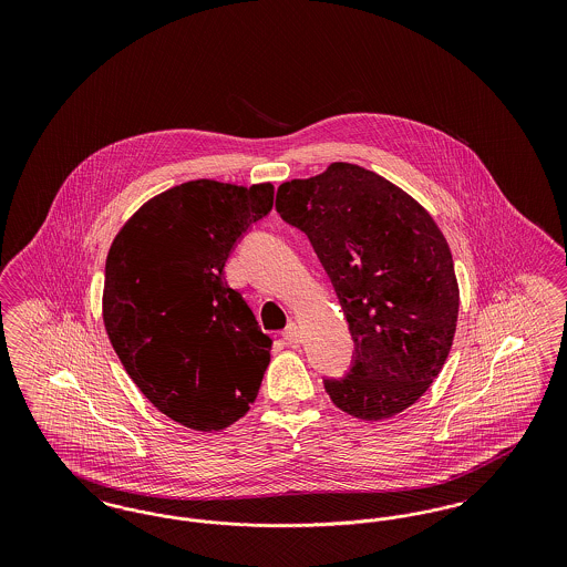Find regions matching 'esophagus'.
<instances>
[{"mask_svg":"<svg viewBox=\"0 0 567 567\" xmlns=\"http://www.w3.org/2000/svg\"><path fill=\"white\" fill-rule=\"evenodd\" d=\"M282 338H285L287 344H299L301 342V331H299V327L296 323H289L287 329L282 331Z\"/></svg>","mask_w":567,"mask_h":567,"instance_id":"34e87169","label":"esophagus"}]
</instances>
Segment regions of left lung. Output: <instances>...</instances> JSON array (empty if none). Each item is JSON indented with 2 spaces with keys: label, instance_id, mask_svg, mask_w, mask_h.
<instances>
[{
  "label": "left lung",
  "instance_id": "obj_1",
  "mask_svg": "<svg viewBox=\"0 0 567 567\" xmlns=\"http://www.w3.org/2000/svg\"><path fill=\"white\" fill-rule=\"evenodd\" d=\"M276 213L308 236L349 321L352 365L324 378L331 402L361 421L414 404L449 357L458 315L453 255L430 213L352 163L282 183Z\"/></svg>",
  "mask_w": 567,
  "mask_h": 567
}]
</instances>
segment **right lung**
Masks as SVG:
<instances>
[{
  "instance_id": "obj_1",
  "label": "right lung",
  "mask_w": 567,
  "mask_h": 567,
  "mask_svg": "<svg viewBox=\"0 0 567 567\" xmlns=\"http://www.w3.org/2000/svg\"><path fill=\"white\" fill-rule=\"evenodd\" d=\"M271 204L270 183L190 181L146 202L110 246L112 349L146 400L189 430L236 423L268 370L271 338L223 270Z\"/></svg>"
}]
</instances>
